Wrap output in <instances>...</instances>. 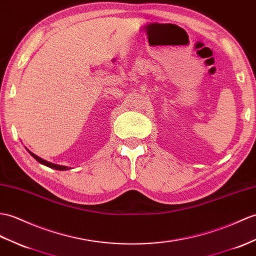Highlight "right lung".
I'll return each mask as SVG.
<instances>
[{
    "mask_svg": "<svg viewBox=\"0 0 256 256\" xmlns=\"http://www.w3.org/2000/svg\"><path fill=\"white\" fill-rule=\"evenodd\" d=\"M28 152L30 154V155L37 160L38 162H40V164H44V166H46V167H49V168H52V169H56V170H61V171H63V170H68V169H72V168H70V167H66V166H61V164H52V162H46V160H44V159H42V158H40V157H38L37 155H34V152H29L28 150Z\"/></svg>",
    "mask_w": 256,
    "mask_h": 256,
    "instance_id": "obj_1",
    "label": "right lung"
}]
</instances>
